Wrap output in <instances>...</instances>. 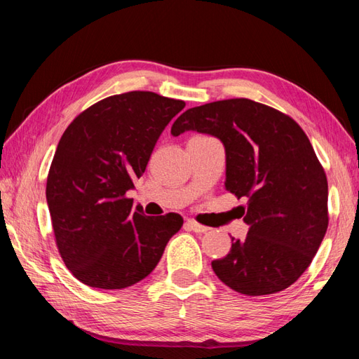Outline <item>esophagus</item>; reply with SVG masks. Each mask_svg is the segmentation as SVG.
I'll return each mask as SVG.
<instances>
[{"label": "esophagus", "mask_w": 359, "mask_h": 359, "mask_svg": "<svg viewBox=\"0 0 359 359\" xmlns=\"http://www.w3.org/2000/svg\"><path fill=\"white\" fill-rule=\"evenodd\" d=\"M185 226L188 228V230H191V231H194V233H199V234L208 231V226H203V225H201V224H197V222H194V220H191V219L187 220Z\"/></svg>", "instance_id": "obj_1"}]
</instances>
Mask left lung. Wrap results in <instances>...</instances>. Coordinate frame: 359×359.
I'll return each instance as SVG.
<instances>
[{
  "label": "left lung",
  "instance_id": "8db88e82",
  "mask_svg": "<svg viewBox=\"0 0 359 359\" xmlns=\"http://www.w3.org/2000/svg\"><path fill=\"white\" fill-rule=\"evenodd\" d=\"M208 134L222 142L225 188L247 197L248 234L231 239L216 276L234 292H282L309 269L329 225V185L306 133L285 114L248 98L212 102L185 111L171 134Z\"/></svg>",
  "mask_w": 359,
  "mask_h": 359
}]
</instances>
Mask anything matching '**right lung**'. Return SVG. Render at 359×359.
Segmentation results:
<instances>
[{
  "label": "right lung",
  "instance_id": "obj_1",
  "mask_svg": "<svg viewBox=\"0 0 359 359\" xmlns=\"http://www.w3.org/2000/svg\"><path fill=\"white\" fill-rule=\"evenodd\" d=\"M185 102L154 93L104 98L67 126L53 156L46 201L57 247L83 284L131 287L156 269L184 219L148 217L126 193Z\"/></svg>",
  "mask_w": 359,
  "mask_h": 359
}]
</instances>
